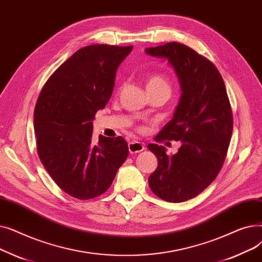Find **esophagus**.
<instances>
[{
	"instance_id": "34e87169",
	"label": "esophagus",
	"mask_w": 262,
	"mask_h": 262,
	"mask_svg": "<svg viewBox=\"0 0 262 262\" xmlns=\"http://www.w3.org/2000/svg\"><path fill=\"white\" fill-rule=\"evenodd\" d=\"M128 149L130 154H135V153H140L144 149V145L138 141H133L128 143Z\"/></svg>"
}]
</instances>
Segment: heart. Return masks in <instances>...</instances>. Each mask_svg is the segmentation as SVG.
I'll use <instances>...</instances> for the list:
<instances>
[{
	"mask_svg": "<svg viewBox=\"0 0 262 262\" xmlns=\"http://www.w3.org/2000/svg\"><path fill=\"white\" fill-rule=\"evenodd\" d=\"M146 89L148 90H167L170 92L171 87L168 79L161 74H152L146 80Z\"/></svg>",
	"mask_w": 262,
	"mask_h": 262,
	"instance_id": "obj_1",
	"label": "heart"
}]
</instances>
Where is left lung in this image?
<instances>
[{
    "instance_id": "8db88e82",
    "label": "left lung",
    "mask_w": 262,
    "mask_h": 262,
    "mask_svg": "<svg viewBox=\"0 0 262 262\" xmlns=\"http://www.w3.org/2000/svg\"><path fill=\"white\" fill-rule=\"evenodd\" d=\"M145 53L168 59L181 82L174 117L155 138L181 141V147L168 155L162 145H147L158 159L148 177L150 190L161 200L181 203L199 195L222 169L232 134L231 107L217 69L194 50L168 42Z\"/></svg>"
}]
</instances>
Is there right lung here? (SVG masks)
I'll list each match as a JSON object with an SVG mask.
<instances>
[{
	"label": "right lung",
	"instance_id": "right-lung-1",
	"mask_svg": "<svg viewBox=\"0 0 262 262\" xmlns=\"http://www.w3.org/2000/svg\"><path fill=\"white\" fill-rule=\"evenodd\" d=\"M133 47L81 48L47 80L35 106L39 158L67 194L90 200L106 192L128 155L121 136L92 141L95 114L112 96L116 71Z\"/></svg>",
	"mask_w": 262,
	"mask_h": 262
}]
</instances>
